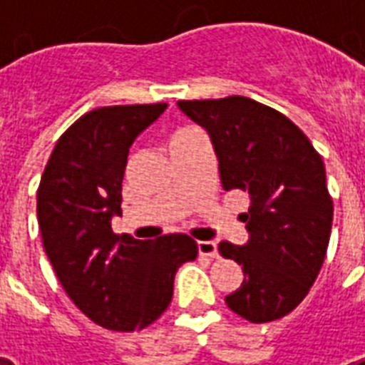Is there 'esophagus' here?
Wrapping results in <instances>:
<instances>
[{
	"label": "esophagus",
	"mask_w": 365,
	"mask_h": 365,
	"mask_svg": "<svg viewBox=\"0 0 365 365\" xmlns=\"http://www.w3.org/2000/svg\"><path fill=\"white\" fill-rule=\"evenodd\" d=\"M199 254L208 255V257H216L217 255V246L212 240H199Z\"/></svg>",
	"instance_id": "1"
}]
</instances>
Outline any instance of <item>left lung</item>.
<instances>
[{
    "instance_id": "obj_1",
    "label": "left lung",
    "mask_w": 365,
    "mask_h": 365,
    "mask_svg": "<svg viewBox=\"0 0 365 365\" xmlns=\"http://www.w3.org/2000/svg\"><path fill=\"white\" fill-rule=\"evenodd\" d=\"M178 108L210 134L225 191L250 195L244 246L220 242L244 280L225 303L254 324L286 317L322 269L334 200L322 157L280 111L246 96L180 100Z\"/></svg>"
}]
</instances>
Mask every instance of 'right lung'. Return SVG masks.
<instances>
[{
    "label": "right lung",
    "mask_w": 365,
    "mask_h": 365,
    "mask_svg": "<svg viewBox=\"0 0 365 365\" xmlns=\"http://www.w3.org/2000/svg\"><path fill=\"white\" fill-rule=\"evenodd\" d=\"M166 104L108 106L79 117L54 145L37 189L43 248L83 314L113 331L148 328L170 305L176 271L199 254L182 233L115 235L128 149Z\"/></svg>",
    "instance_id": "add662e5"
}]
</instances>
